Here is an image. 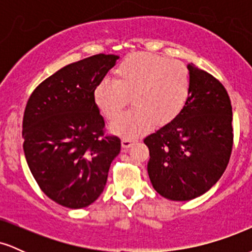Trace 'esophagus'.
Returning a JSON list of instances; mask_svg holds the SVG:
<instances>
[{
  "label": "esophagus",
  "instance_id": "34e87169",
  "mask_svg": "<svg viewBox=\"0 0 252 252\" xmlns=\"http://www.w3.org/2000/svg\"><path fill=\"white\" fill-rule=\"evenodd\" d=\"M136 142L135 138H123L122 140V147L123 148H130L131 146H134Z\"/></svg>",
  "mask_w": 252,
  "mask_h": 252
}]
</instances>
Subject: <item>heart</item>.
Masks as SVG:
<instances>
[{"instance_id": "1", "label": "heart", "mask_w": 252, "mask_h": 252, "mask_svg": "<svg viewBox=\"0 0 252 252\" xmlns=\"http://www.w3.org/2000/svg\"><path fill=\"white\" fill-rule=\"evenodd\" d=\"M114 82L102 80L94 90V102L106 120L116 118L128 105L135 108L110 126L112 132L132 138L172 122L184 109L190 78L179 60L150 53L126 57L115 70Z\"/></svg>"}]
</instances>
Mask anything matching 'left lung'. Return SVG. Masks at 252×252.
<instances>
[{
	"instance_id": "left-lung-1",
	"label": "left lung",
	"mask_w": 252,
	"mask_h": 252,
	"mask_svg": "<svg viewBox=\"0 0 252 252\" xmlns=\"http://www.w3.org/2000/svg\"><path fill=\"white\" fill-rule=\"evenodd\" d=\"M187 68L190 89L184 109L144 138L150 182L158 194L174 201L192 200L216 185L226 169L233 143L226 90L193 63Z\"/></svg>"
}]
</instances>
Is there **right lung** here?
Instances as JSON below:
<instances>
[{"label":"right lung","mask_w":252,"mask_h":252,"mask_svg":"<svg viewBox=\"0 0 252 252\" xmlns=\"http://www.w3.org/2000/svg\"><path fill=\"white\" fill-rule=\"evenodd\" d=\"M118 56L96 54L70 63L34 90L22 122L24 152L34 179L48 198L83 209L102 194L121 140L104 135L94 90Z\"/></svg>","instance_id":"1"}]
</instances>
